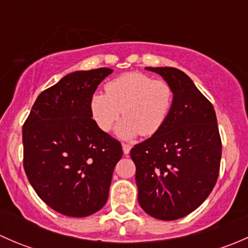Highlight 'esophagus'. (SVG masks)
<instances>
[{"mask_svg":"<svg viewBox=\"0 0 248 248\" xmlns=\"http://www.w3.org/2000/svg\"><path fill=\"white\" fill-rule=\"evenodd\" d=\"M132 146L129 144H122V150H124V155H128L129 151H131Z\"/></svg>","mask_w":248,"mask_h":248,"instance_id":"esophagus-1","label":"esophagus"}]
</instances>
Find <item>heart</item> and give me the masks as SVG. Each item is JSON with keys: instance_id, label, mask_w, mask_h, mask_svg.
<instances>
[{"instance_id": "heart-1", "label": "heart", "mask_w": 248, "mask_h": 248, "mask_svg": "<svg viewBox=\"0 0 248 248\" xmlns=\"http://www.w3.org/2000/svg\"><path fill=\"white\" fill-rule=\"evenodd\" d=\"M104 90L106 93L94 92L90 97V115L99 129L108 132L122 114L124 117L115 129L121 139L156 134L168 120L174 103L169 82L139 72L110 80Z\"/></svg>"}]
</instances>
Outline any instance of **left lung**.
I'll use <instances>...</instances> for the list:
<instances>
[{
    "label": "left lung",
    "instance_id": "8db88e82",
    "mask_svg": "<svg viewBox=\"0 0 248 248\" xmlns=\"http://www.w3.org/2000/svg\"><path fill=\"white\" fill-rule=\"evenodd\" d=\"M174 90L164 126L131 150L138 202L162 221L182 218L199 207L218 177L222 144L212 104L187 74L172 67H146Z\"/></svg>",
    "mask_w": 248,
    "mask_h": 248
}]
</instances>
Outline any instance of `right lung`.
<instances>
[{
  "label": "right lung",
  "mask_w": 248,
  "mask_h": 248,
  "mask_svg": "<svg viewBox=\"0 0 248 248\" xmlns=\"http://www.w3.org/2000/svg\"><path fill=\"white\" fill-rule=\"evenodd\" d=\"M110 68L77 71L37 97L22 127L24 169L36 193L55 211L86 217L108 201L116 139L97 127L89 101Z\"/></svg>",
  "instance_id": "obj_1"
}]
</instances>
